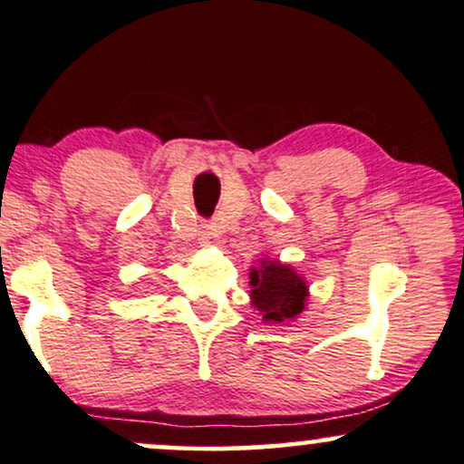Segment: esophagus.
I'll return each instance as SVG.
<instances>
[{
    "label": "esophagus",
    "instance_id": "esophagus-1",
    "mask_svg": "<svg viewBox=\"0 0 464 464\" xmlns=\"http://www.w3.org/2000/svg\"><path fill=\"white\" fill-rule=\"evenodd\" d=\"M201 242L203 244H208L209 239H212V236H214V231H212V225H201Z\"/></svg>",
    "mask_w": 464,
    "mask_h": 464
}]
</instances>
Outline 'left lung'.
<instances>
[{"label": "left lung", "mask_w": 464, "mask_h": 464, "mask_svg": "<svg viewBox=\"0 0 464 464\" xmlns=\"http://www.w3.org/2000/svg\"><path fill=\"white\" fill-rule=\"evenodd\" d=\"M250 285L252 306L266 321L285 324L300 314L306 304V283L289 266L278 261H263L259 269H252Z\"/></svg>", "instance_id": "left-lung-1"}]
</instances>
